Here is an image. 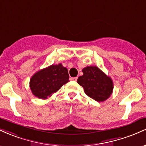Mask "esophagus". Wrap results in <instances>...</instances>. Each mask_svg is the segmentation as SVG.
I'll list each match as a JSON object with an SVG mask.
<instances>
[{
	"label": "esophagus",
	"mask_w": 146,
	"mask_h": 146,
	"mask_svg": "<svg viewBox=\"0 0 146 146\" xmlns=\"http://www.w3.org/2000/svg\"><path fill=\"white\" fill-rule=\"evenodd\" d=\"M70 80H71V81H77V80H78V78H70Z\"/></svg>",
	"instance_id": "34e87169"
}]
</instances>
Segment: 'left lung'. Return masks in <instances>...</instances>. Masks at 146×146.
I'll return each instance as SVG.
<instances>
[{
	"label": "left lung",
	"instance_id": "obj_1",
	"mask_svg": "<svg viewBox=\"0 0 146 146\" xmlns=\"http://www.w3.org/2000/svg\"><path fill=\"white\" fill-rule=\"evenodd\" d=\"M82 72L83 75L79 77L77 82L83 87L85 93L99 102L108 100L114 88L111 78L96 66H87Z\"/></svg>",
	"mask_w": 146,
	"mask_h": 146
}]
</instances>
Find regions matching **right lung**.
<instances>
[{
	"label": "right lung",
	"instance_id": "right-lung-1",
	"mask_svg": "<svg viewBox=\"0 0 146 146\" xmlns=\"http://www.w3.org/2000/svg\"><path fill=\"white\" fill-rule=\"evenodd\" d=\"M69 79L67 68L61 63L39 70L31 76L29 87L36 98L46 100L58 91Z\"/></svg>",
	"mask_w": 146,
	"mask_h": 146
}]
</instances>
